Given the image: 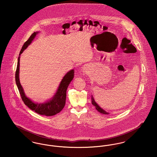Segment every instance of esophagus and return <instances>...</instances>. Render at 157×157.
<instances>
[{
    "label": "esophagus",
    "instance_id": "obj_1",
    "mask_svg": "<svg viewBox=\"0 0 157 157\" xmlns=\"http://www.w3.org/2000/svg\"><path fill=\"white\" fill-rule=\"evenodd\" d=\"M83 72H88V69H87V67H83Z\"/></svg>",
    "mask_w": 157,
    "mask_h": 157
}]
</instances>
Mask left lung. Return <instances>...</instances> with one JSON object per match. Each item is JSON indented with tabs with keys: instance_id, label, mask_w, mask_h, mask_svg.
<instances>
[{
	"instance_id": "obj_1",
	"label": "left lung",
	"mask_w": 157,
	"mask_h": 157,
	"mask_svg": "<svg viewBox=\"0 0 157 157\" xmlns=\"http://www.w3.org/2000/svg\"><path fill=\"white\" fill-rule=\"evenodd\" d=\"M91 99H92V104L95 107V109L97 110L98 111H99L100 113H101L102 114H109L108 112H106L103 109H102L101 108H100V107H99V105L94 101V98H93L92 97Z\"/></svg>"
}]
</instances>
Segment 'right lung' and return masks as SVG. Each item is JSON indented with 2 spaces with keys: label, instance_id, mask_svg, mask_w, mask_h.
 Returning a JSON list of instances; mask_svg holds the SVG:
<instances>
[{
  "label": "right lung",
  "instance_id": "obj_1",
  "mask_svg": "<svg viewBox=\"0 0 157 157\" xmlns=\"http://www.w3.org/2000/svg\"><path fill=\"white\" fill-rule=\"evenodd\" d=\"M37 32H34L33 34L28 38V40L24 43L23 46L22 47L19 56L24 52V50L28 47V45L30 44L33 40L35 38ZM20 56H19L18 59V64L17 67L15 72V81L16 83L18 86L19 94L21 95V98L24 104L28 106L31 110L34 111L36 113L40 115H44L46 116H54L56 114L59 113L64 108L66 102V90L67 88L71 83V81L74 78V69L70 71L67 72L65 76L63 77V79L62 80L59 86V88L57 91L55 95L53 97L52 100L49 101L47 102L46 103L43 104H36L34 103L31 100L27 98L24 92L23 88L19 82V60H20Z\"/></svg>",
  "mask_w": 157,
  "mask_h": 157
}]
</instances>
